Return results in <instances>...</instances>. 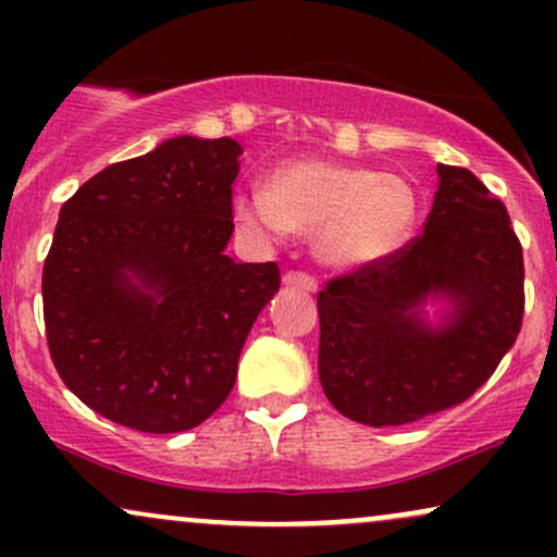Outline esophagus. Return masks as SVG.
Segmentation results:
<instances>
[{
    "label": "esophagus",
    "instance_id": "1",
    "mask_svg": "<svg viewBox=\"0 0 557 557\" xmlns=\"http://www.w3.org/2000/svg\"><path fill=\"white\" fill-rule=\"evenodd\" d=\"M283 283L287 287H298V290H306V293L317 290V280L311 277V274H306V272H287L283 277Z\"/></svg>",
    "mask_w": 557,
    "mask_h": 557
}]
</instances>
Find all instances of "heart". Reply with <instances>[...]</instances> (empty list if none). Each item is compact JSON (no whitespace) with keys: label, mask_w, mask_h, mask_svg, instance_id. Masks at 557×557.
<instances>
[{"label":"heart","mask_w":557,"mask_h":557,"mask_svg":"<svg viewBox=\"0 0 557 557\" xmlns=\"http://www.w3.org/2000/svg\"><path fill=\"white\" fill-rule=\"evenodd\" d=\"M235 216L259 238L314 235L319 261L361 270L393 257L411 238L419 201L395 172H376L327 159H293L270 181L235 194Z\"/></svg>","instance_id":"heart-1"}]
</instances>
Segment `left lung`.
Wrapping results in <instances>:
<instances>
[{"instance_id": "8db88e82", "label": "left lung", "mask_w": 557, "mask_h": 557, "mask_svg": "<svg viewBox=\"0 0 557 557\" xmlns=\"http://www.w3.org/2000/svg\"><path fill=\"white\" fill-rule=\"evenodd\" d=\"M424 233L317 296L319 382L343 417L411 424L458 406L519 337L523 253L500 198L474 172L437 164ZM443 302L438 322L425 314Z\"/></svg>"}]
</instances>
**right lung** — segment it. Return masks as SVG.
<instances>
[{
  "label": "right lung",
  "instance_id": "right-lung-1",
  "mask_svg": "<svg viewBox=\"0 0 557 557\" xmlns=\"http://www.w3.org/2000/svg\"><path fill=\"white\" fill-rule=\"evenodd\" d=\"M240 154L233 138H170L62 207L41 280L49 354L114 424L175 434L212 417L280 290L274 261L225 253Z\"/></svg>",
  "mask_w": 557,
  "mask_h": 557
}]
</instances>
